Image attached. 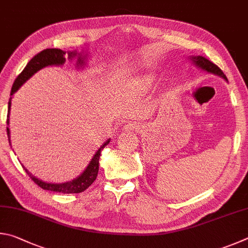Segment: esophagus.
Returning <instances> with one entry per match:
<instances>
[{"mask_svg": "<svg viewBox=\"0 0 248 248\" xmlns=\"http://www.w3.org/2000/svg\"><path fill=\"white\" fill-rule=\"evenodd\" d=\"M141 126L138 123H127L123 126V131L125 132H140Z\"/></svg>", "mask_w": 248, "mask_h": 248, "instance_id": "34e87169", "label": "esophagus"}]
</instances>
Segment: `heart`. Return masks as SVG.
<instances>
[{
  "label": "heart",
  "instance_id": "1",
  "mask_svg": "<svg viewBox=\"0 0 248 248\" xmlns=\"http://www.w3.org/2000/svg\"><path fill=\"white\" fill-rule=\"evenodd\" d=\"M155 82V77L153 75H142L140 77L134 79L132 82H129L127 86L128 90L132 91H142V90H148L151 88V86L154 85Z\"/></svg>",
  "mask_w": 248,
  "mask_h": 248
}]
</instances>
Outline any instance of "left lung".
Segmentation results:
<instances>
[{"label": "left lung", "mask_w": 248, "mask_h": 248, "mask_svg": "<svg viewBox=\"0 0 248 248\" xmlns=\"http://www.w3.org/2000/svg\"><path fill=\"white\" fill-rule=\"evenodd\" d=\"M189 60L192 61V63L195 65V66H197L198 68L202 69L203 72H207L209 74H214V75L219 76L221 78H223L224 80L228 81V78L227 76L224 75L223 72L221 71V69L217 66L216 64H214L212 62H210L209 60H207L206 58H203L202 55H196V56H189Z\"/></svg>", "instance_id": "obj_1"}]
</instances>
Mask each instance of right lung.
<instances>
[{
  "label": "right lung",
  "mask_w": 248,
  "mask_h": 248,
  "mask_svg": "<svg viewBox=\"0 0 248 248\" xmlns=\"http://www.w3.org/2000/svg\"><path fill=\"white\" fill-rule=\"evenodd\" d=\"M65 54L66 52L62 51L60 49H46L41 51L40 53L34 55L33 58L29 61L28 64L26 65L24 71L21 72L14 81L12 87L11 91V98L10 101H8V113H7V125H10V111H11V104H12V98L13 94H14L17 90H18L21 86H23L26 81H27L30 77L33 76L37 72L40 71V69L45 68L46 66H62L65 63ZM68 60L72 61L73 59H76V67L84 68L86 66V61L88 53H84V52H77V51H67ZM7 129V136H8V141H10L11 145V132L10 128L6 127ZM108 142H110V138L106 140L103 144L100 146V148L97 150V153L93 155V159L90 160V162L87 168L84 170L81 174L78 175L76 179L72 181L64 182V183H49V182H45L40 179H38L34 175H32L27 169H26L23 164L24 170L26 173L30 176L34 183L38 184L41 188L46 190H51V192H56V193H63V194H78L86 190L89 186L93 183L94 180L97 179L98 171H99V159L100 155H101L102 149L106 147Z\"/></svg>",
  "instance_id": "right-lung-1"
}]
</instances>
